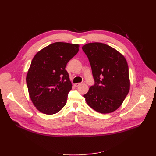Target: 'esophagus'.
<instances>
[{"mask_svg": "<svg viewBox=\"0 0 156 156\" xmlns=\"http://www.w3.org/2000/svg\"><path fill=\"white\" fill-rule=\"evenodd\" d=\"M81 83H75V84H74V86L77 87H79V85H81Z\"/></svg>", "mask_w": 156, "mask_h": 156, "instance_id": "34e87169", "label": "esophagus"}]
</instances>
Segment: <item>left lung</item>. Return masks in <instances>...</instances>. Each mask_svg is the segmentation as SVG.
Returning a JSON list of instances; mask_svg holds the SVG:
<instances>
[{
	"label": "left lung",
	"instance_id": "left-lung-1",
	"mask_svg": "<svg viewBox=\"0 0 156 156\" xmlns=\"http://www.w3.org/2000/svg\"><path fill=\"white\" fill-rule=\"evenodd\" d=\"M95 81L84 95L87 104L106 114L119 108L129 91V68L124 55L105 44L88 43L82 48Z\"/></svg>",
	"mask_w": 156,
	"mask_h": 156
}]
</instances>
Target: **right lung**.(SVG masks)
Here are the masks:
<instances>
[{"label":"right lung","mask_w":156,"mask_h":156,"mask_svg":"<svg viewBox=\"0 0 156 156\" xmlns=\"http://www.w3.org/2000/svg\"><path fill=\"white\" fill-rule=\"evenodd\" d=\"M79 44L55 42L37 52L28 70L29 96L37 110L46 115L59 112L67 101L72 84L67 63L79 51Z\"/></svg>","instance_id":"right-lung-1"}]
</instances>
